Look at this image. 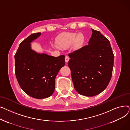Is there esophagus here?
<instances>
[{"instance_id":"esophagus-1","label":"esophagus","mask_w":130,"mask_h":130,"mask_svg":"<svg viewBox=\"0 0 130 130\" xmlns=\"http://www.w3.org/2000/svg\"><path fill=\"white\" fill-rule=\"evenodd\" d=\"M65 61L66 63H67L68 61H69V60H70V58H69V57L68 56H65Z\"/></svg>"}]
</instances>
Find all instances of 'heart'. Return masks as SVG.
<instances>
[{"label": "heart", "mask_w": 130, "mask_h": 130, "mask_svg": "<svg viewBox=\"0 0 130 130\" xmlns=\"http://www.w3.org/2000/svg\"><path fill=\"white\" fill-rule=\"evenodd\" d=\"M85 42V36L82 33L66 32L60 34L57 37V43L60 48H67L73 44L78 48L83 45Z\"/></svg>", "instance_id": "1"}]
</instances>
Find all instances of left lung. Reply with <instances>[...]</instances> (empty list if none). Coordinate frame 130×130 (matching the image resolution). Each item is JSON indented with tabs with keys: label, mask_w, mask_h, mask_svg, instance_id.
<instances>
[{
	"label": "left lung",
	"mask_w": 130,
	"mask_h": 130,
	"mask_svg": "<svg viewBox=\"0 0 130 130\" xmlns=\"http://www.w3.org/2000/svg\"><path fill=\"white\" fill-rule=\"evenodd\" d=\"M92 30L88 45L69 54L74 88L80 95L95 96L107 86L112 75L114 54L110 41Z\"/></svg>",
	"instance_id": "1"
}]
</instances>
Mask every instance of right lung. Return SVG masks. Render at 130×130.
Returning a JSON list of instances; mask_svg holds the SVG:
<instances>
[{"label": "right lung", "instance_id": "right-lung-1", "mask_svg": "<svg viewBox=\"0 0 130 130\" xmlns=\"http://www.w3.org/2000/svg\"><path fill=\"white\" fill-rule=\"evenodd\" d=\"M41 35L32 34L20 44L15 55V74L22 89L37 99L48 98L54 93L55 78L65 65V56H49L31 49L30 43Z\"/></svg>", "mask_w": 130, "mask_h": 130}]
</instances>
